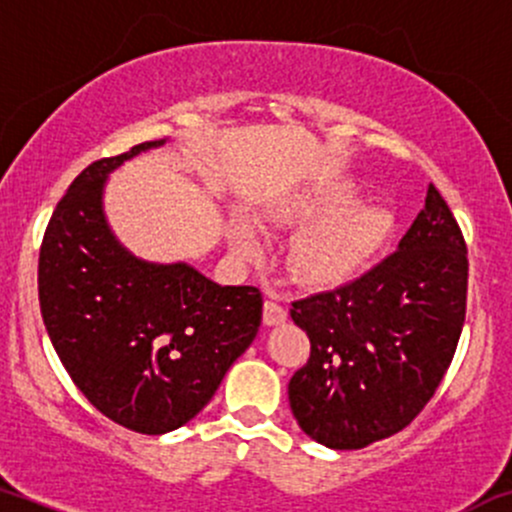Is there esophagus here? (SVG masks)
I'll return each instance as SVG.
<instances>
[{"instance_id": "obj_1", "label": "esophagus", "mask_w": 512, "mask_h": 512, "mask_svg": "<svg viewBox=\"0 0 512 512\" xmlns=\"http://www.w3.org/2000/svg\"><path fill=\"white\" fill-rule=\"evenodd\" d=\"M286 316V308L279 306L277 301H265V311H262V320H265V325H282Z\"/></svg>"}]
</instances>
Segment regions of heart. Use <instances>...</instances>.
I'll return each instance as SVG.
<instances>
[{"label": "heart", "instance_id": "obj_1", "mask_svg": "<svg viewBox=\"0 0 512 512\" xmlns=\"http://www.w3.org/2000/svg\"><path fill=\"white\" fill-rule=\"evenodd\" d=\"M355 182L325 184L286 194L262 211L267 230H303L286 250V269L299 284L338 286L364 272L389 245L393 216L384 206L367 204ZM228 240L238 257L260 260L265 245L243 216L228 221Z\"/></svg>", "mask_w": 512, "mask_h": 512}]
</instances>
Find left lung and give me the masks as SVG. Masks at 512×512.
<instances>
[{"label": "left lung", "instance_id": "obj_1", "mask_svg": "<svg viewBox=\"0 0 512 512\" xmlns=\"http://www.w3.org/2000/svg\"><path fill=\"white\" fill-rule=\"evenodd\" d=\"M466 277L462 230L430 184L393 255L352 284L291 308L311 338L306 367L289 381L301 430L330 449H362L406 428L457 350Z\"/></svg>", "mask_w": 512, "mask_h": 512}]
</instances>
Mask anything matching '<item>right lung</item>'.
I'll return each instance as SVG.
<instances>
[{
	"mask_svg": "<svg viewBox=\"0 0 512 512\" xmlns=\"http://www.w3.org/2000/svg\"><path fill=\"white\" fill-rule=\"evenodd\" d=\"M165 143L89 165L53 211L38 260L41 316L67 374L99 413L143 435L189 423L262 323L260 289L143 260L111 230L106 179Z\"/></svg>",
	"mask_w": 512,
	"mask_h": 512,
	"instance_id": "obj_1",
	"label": "right lung"
}]
</instances>
